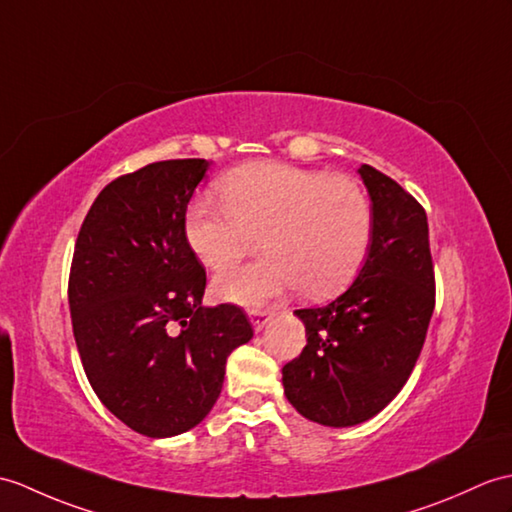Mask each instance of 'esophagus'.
<instances>
[{
    "label": "esophagus",
    "mask_w": 512,
    "mask_h": 512,
    "mask_svg": "<svg viewBox=\"0 0 512 512\" xmlns=\"http://www.w3.org/2000/svg\"><path fill=\"white\" fill-rule=\"evenodd\" d=\"M248 316H251V323H253L255 331H261V329L268 325V320L272 318V312H268V310H251V312H248Z\"/></svg>",
    "instance_id": "1"
}]
</instances>
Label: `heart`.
Instances as JSON below:
<instances>
[{"label": "heart", "mask_w": 512, "mask_h": 512, "mask_svg": "<svg viewBox=\"0 0 512 512\" xmlns=\"http://www.w3.org/2000/svg\"><path fill=\"white\" fill-rule=\"evenodd\" d=\"M222 202L198 198L185 235L213 272L266 251L255 264L216 279V294L255 305L288 288L323 299L362 268L373 242L375 211L366 189L347 174L277 161L242 165L220 183Z\"/></svg>", "instance_id": "obj_1"}]
</instances>
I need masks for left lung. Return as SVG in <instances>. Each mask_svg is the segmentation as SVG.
Here are the masks:
<instances>
[{"instance_id":"1","label":"left lung","mask_w":512,"mask_h":512,"mask_svg":"<svg viewBox=\"0 0 512 512\" xmlns=\"http://www.w3.org/2000/svg\"><path fill=\"white\" fill-rule=\"evenodd\" d=\"M360 174L375 211L373 242L347 292L303 307L307 344L283 366L285 397L305 419L347 427L375 417L408 382L436 305L421 202L371 165Z\"/></svg>"}]
</instances>
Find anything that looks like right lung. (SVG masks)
<instances>
[{"label": "right lung", "mask_w": 512, "mask_h": 512, "mask_svg": "<svg viewBox=\"0 0 512 512\" xmlns=\"http://www.w3.org/2000/svg\"><path fill=\"white\" fill-rule=\"evenodd\" d=\"M209 168L170 159L117 176L82 222L69 310L95 395L150 438L192 430L218 401L224 366L253 338L242 307L202 305L207 272L185 213Z\"/></svg>", "instance_id": "obj_1"}]
</instances>
